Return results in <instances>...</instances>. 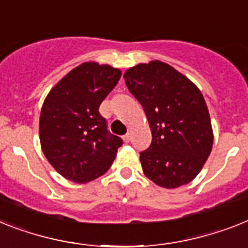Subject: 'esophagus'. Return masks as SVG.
<instances>
[{
  "label": "esophagus",
  "mask_w": 248,
  "mask_h": 248,
  "mask_svg": "<svg viewBox=\"0 0 248 248\" xmlns=\"http://www.w3.org/2000/svg\"><path fill=\"white\" fill-rule=\"evenodd\" d=\"M124 142H130V140H131V135H130V134L124 135Z\"/></svg>",
  "instance_id": "obj_1"
}]
</instances>
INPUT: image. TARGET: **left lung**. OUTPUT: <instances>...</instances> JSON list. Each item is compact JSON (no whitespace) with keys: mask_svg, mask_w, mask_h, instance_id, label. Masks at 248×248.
Returning a JSON list of instances; mask_svg holds the SVG:
<instances>
[{"mask_svg":"<svg viewBox=\"0 0 248 248\" xmlns=\"http://www.w3.org/2000/svg\"><path fill=\"white\" fill-rule=\"evenodd\" d=\"M152 130L140 153L144 174L164 188L191 182L210 155L214 135L205 99L190 78L162 61L139 63L124 72Z\"/></svg>","mask_w":248,"mask_h":248,"instance_id":"1","label":"left lung"}]
</instances>
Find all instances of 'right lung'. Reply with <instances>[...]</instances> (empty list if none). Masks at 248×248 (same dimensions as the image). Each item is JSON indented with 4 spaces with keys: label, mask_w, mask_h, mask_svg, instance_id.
Returning <instances> with one entry per match:
<instances>
[{
    "label": "right lung",
    "mask_w": 248,
    "mask_h": 248,
    "mask_svg": "<svg viewBox=\"0 0 248 248\" xmlns=\"http://www.w3.org/2000/svg\"><path fill=\"white\" fill-rule=\"evenodd\" d=\"M121 78V70L84 62L48 93L40 110V146L66 180L86 183L109 170L122 139L110 135L99 106Z\"/></svg>",
    "instance_id": "right-lung-1"
}]
</instances>
